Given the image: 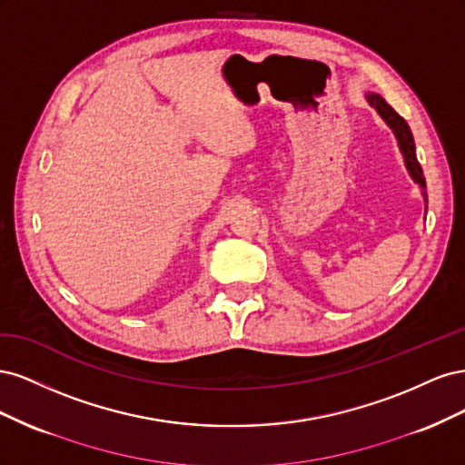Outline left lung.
<instances>
[{"mask_svg":"<svg viewBox=\"0 0 465 465\" xmlns=\"http://www.w3.org/2000/svg\"><path fill=\"white\" fill-rule=\"evenodd\" d=\"M371 106L376 108V112L380 116H382L386 120V124L390 125V128L393 130V134H396L398 137V143H400V149L403 153L405 157V164H407V171H410V174L413 176V180L417 182V184L423 188V195H425V202H427V192H425V176H423V168H420L419 161H417V154H415V143H413V135H411V130L410 125L405 124V120L398 114L396 110H393L382 96H378L374 93H369L367 94Z\"/></svg>","mask_w":465,"mask_h":465,"instance_id":"obj_1","label":"left lung"}]
</instances>
